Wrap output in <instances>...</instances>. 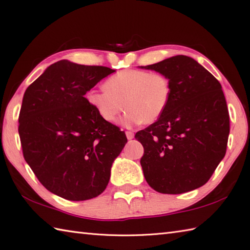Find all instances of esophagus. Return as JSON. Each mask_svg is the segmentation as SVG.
Segmentation results:
<instances>
[{
  "label": "esophagus",
  "instance_id": "34e87169",
  "mask_svg": "<svg viewBox=\"0 0 250 250\" xmlns=\"http://www.w3.org/2000/svg\"><path fill=\"white\" fill-rule=\"evenodd\" d=\"M126 137L128 140H131V139H134L135 134L132 131H126Z\"/></svg>",
  "mask_w": 250,
  "mask_h": 250
}]
</instances>
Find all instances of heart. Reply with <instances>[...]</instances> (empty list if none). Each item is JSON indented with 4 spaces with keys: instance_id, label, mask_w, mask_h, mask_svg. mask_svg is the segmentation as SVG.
<instances>
[{
    "instance_id": "obj_1",
    "label": "heart",
    "mask_w": 250,
    "mask_h": 250,
    "mask_svg": "<svg viewBox=\"0 0 250 250\" xmlns=\"http://www.w3.org/2000/svg\"><path fill=\"white\" fill-rule=\"evenodd\" d=\"M171 96L169 79L160 73L129 69L115 74L104 83V88L87 93L88 104L101 118L114 123L127 109L122 124L130 127L152 124L165 112Z\"/></svg>"
}]
</instances>
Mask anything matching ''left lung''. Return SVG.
<instances>
[{
    "instance_id": "1",
    "label": "left lung",
    "mask_w": 250,
    "mask_h": 250,
    "mask_svg": "<svg viewBox=\"0 0 250 250\" xmlns=\"http://www.w3.org/2000/svg\"><path fill=\"white\" fill-rule=\"evenodd\" d=\"M165 75L171 96L160 118L138 131L147 184L162 193H183L203 186L225 157L230 132L221 84L197 61L175 55L141 66Z\"/></svg>"
}]
</instances>
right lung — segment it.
Listing matches in <instances>:
<instances>
[{
  "label": "right lung",
  "instance_id": "right-lung-1",
  "mask_svg": "<svg viewBox=\"0 0 250 250\" xmlns=\"http://www.w3.org/2000/svg\"><path fill=\"white\" fill-rule=\"evenodd\" d=\"M114 71L62 60L26 88L18 127L22 152L54 195L83 201L106 189L111 166L127 138L104 121L84 95Z\"/></svg>",
  "mask_w": 250,
  "mask_h": 250
}]
</instances>
